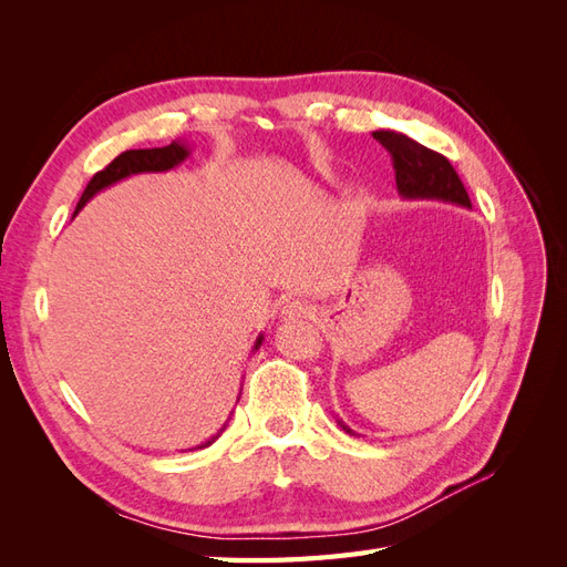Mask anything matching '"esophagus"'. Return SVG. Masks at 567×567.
I'll use <instances>...</instances> for the list:
<instances>
[{"label":"esophagus","instance_id":"obj_1","mask_svg":"<svg viewBox=\"0 0 567 567\" xmlns=\"http://www.w3.org/2000/svg\"><path fill=\"white\" fill-rule=\"evenodd\" d=\"M310 317V307L300 300H290L281 307V319L284 321H298V319H307Z\"/></svg>","mask_w":567,"mask_h":567}]
</instances>
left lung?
<instances>
[{
	"label": "left lung",
	"instance_id": "left-lung-1",
	"mask_svg": "<svg viewBox=\"0 0 567 567\" xmlns=\"http://www.w3.org/2000/svg\"><path fill=\"white\" fill-rule=\"evenodd\" d=\"M373 140L381 142L390 151L398 194L404 200H442L461 205V208H471V198L466 188H463L456 169L440 153L409 140L402 132L392 130H375ZM336 423L348 435H357L340 419H336Z\"/></svg>",
	"mask_w": 567,
	"mask_h": 567
}]
</instances>
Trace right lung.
I'll list each match as a JSON object with an SVG mask.
<instances>
[{"label":"right lung","instance_id":"obj_1","mask_svg":"<svg viewBox=\"0 0 567 567\" xmlns=\"http://www.w3.org/2000/svg\"><path fill=\"white\" fill-rule=\"evenodd\" d=\"M188 156H192V148H188V144L182 142V140L173 142L169 146H163V148H134V151L120 153V156H117L106 169H101V173H96V175L92 177V182L87 184V188H84V194H82V198H80V203H78L75 215H78V213L84 208V205H87L99 192H104V188H109V186H113V184H117V182H123V179H127V177H132V175L167 173V169H173V167L182 165ZM262 340H265V333L257 336L255 346H252V352L262 346ZM229 419H231V416H229ZM229 419H227L225 423H221V427H219V431H217L213 437H208L205 442L196 444V447H192L188 452L210 447V444H213L221 433L227 431Z\"/></svg>","mask_w":567,"mask_h":567}]
</instances>
